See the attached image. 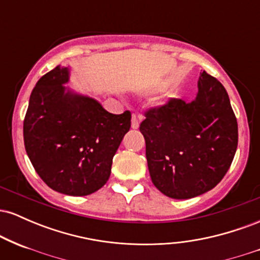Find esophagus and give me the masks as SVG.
I'll list each match as a JSON object with an SVG mask.
<instances>
[{"label":"esophagus","mask_w":260,"mask_h":260,"mask_svg":"<svg viewBox=\"0 0 260 260\" xmlns=\"http://www.w3.org/2000/svg\"><path fill=\"white\" fill-rule=\"evenodd\" d=\"M139 127V116H137L136 113H132V128L137 129Z\"/></svg>","instance_id":"esophagus-1"}]
</instances>
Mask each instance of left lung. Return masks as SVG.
<instances>
[{
    "instance_id": "1",
    "label": "left lung",
    "mask_w": 260,
    "mask_h": 260,
    "mask_svg": "<svg viewBox=\"0 0 260 260\" xmlns=\"http://www.w3.org/2000/svg\"><path fill=\"white\" fill-rule=\"evenodd\" d=\"M140 132L154 186L174 199L201 196L222 180L238 143L237 120L226 89L201 73L190 103L170 99L149 109Z\"/></svg>"
}]
</instances>
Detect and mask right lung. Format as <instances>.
I'll use <instances>...</instances> for the list:
<instances>
[{"instance_id": "right-lung-1", "label": "right lung", "mask_w": 260, "mask_h": 260, "mask_svg": "<svg viewBox=\"0 0 260 260\" xmlns=\"http://www.w3.org/2000/svg\"><path fill=\"white\" fill-rule=\"evenodd\" d=\"M70 70L57 66L32 89L23 136L37 174L53 190L88 196L109 180L112 159L131 128V112H107L95 99L64 88Z\"/></svg>"}]
</instances>
